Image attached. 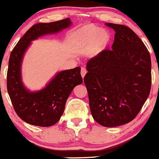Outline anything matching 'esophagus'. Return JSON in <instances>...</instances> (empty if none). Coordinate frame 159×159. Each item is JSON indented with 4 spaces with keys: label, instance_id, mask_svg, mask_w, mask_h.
Segmentation results:
<instances>
[{
    "label": "esophagus",
    "instance_id": "obj_1",
    "mask_svg": "<svg viewBox=\"0 0 159 159\" xmlns=\"http://www.w3.org/2000/svg\"><path fill=\"white\" fill-rule=\"evenodd\" d=\"M86 73H87V70H86V68H81V76H82V78H84V75H86Z\"/></svg>",
    "mask_w": 159,
    "mask_h": 159
}]
</instances>
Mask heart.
<instances>
[{
	"label": "heart",
	"instance_id": "1",
	"mask_svg": "<svg viewBox=\"0 0 159 159\" xmlns=\"http://www.w3.org/2000/svg\"><path fill=\"white\" fill-rule=\"evenodd\" d=\"M80 43L84 46L94 44V52L100 53L108 46L110 41L109 34L93 25L84 27L78 32Z\"/></svg>",
	"mask_w": 159,
	"mask_h": 159
}]
</instances>
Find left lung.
<instances>
[{"label": "left lung", "mask_w": 159, "mask_h": 159, "mask_svg": "<svg viewBox=\"0 0 159 159\" xmlns=\"http://www.w3.org/2000/svg\"><path fill=\"white\" fill-rule=\"evenodd\" d=\"M115 31L111 49L87 62L84 81L93 118L105 127L132 121L148 98L152 62L148 49L129 27L107 23Z\"/></svg>", "instance_id": "obj_1"}]
</instances>
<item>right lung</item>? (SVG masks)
<instances>
[{
    "instance_id": "add662e5",
    "label": "right lung",
    "mask_w": 159,
    "mask_h": 159,
    "mask_svg": "<svg viewBox=\"0 0 159 159\" xmlns=\"http://www.w3.org/2000/svg\"><path fill=\"white\" fill-rule=\"evenodd\" d=\"M69 18L33 25L12 50L7 73V89L14 109L23 121L41 127H49L60 120L68 98L74 88L82 83L81 68L57 74L41 91L30 92L24 87L20 63L30 41L46 34L57 33L70 26Z\"/></svg>"
}]
</instances>
